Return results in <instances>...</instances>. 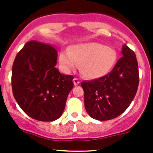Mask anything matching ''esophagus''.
I'll return each instance as SVG.
<instances>
[{
    "instance_id": "1",
    "label": "esophagus",
    "mask_w": 153,
    "mask_h": 153,
    "mask_svg": "<svg viewBox=\"0 0 153 153\" xmlns=\"http://www.w3.org/2000/svg\"><path fill=\"white\" fill-rule=\"evenodd\" d=\"M73 82H74V84H75V86H77V85H78L80 83H81V81H80V79H78V78H75L73 79Z\"/></svg>"
}]
</instances>
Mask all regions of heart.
Wrapping results in <instances>:
<instances>
[{"label":"heart","instance_id":"heart-1","mask_svg":"<svg viewBox=\"0 0 153 153\" xmlns=\"http://www.w3.org/2000/svg\"><path fill=\"white\" fill-rule=\"evenodd\" d=\"M116 60L114 50L97 42L78 45L71 51L65 50L59 55V62L65 70H75L82 64L81 73L89 79L100 78L108 73Z\"/></svg>","mask_w":153,"mask_h":153}]
</instances>
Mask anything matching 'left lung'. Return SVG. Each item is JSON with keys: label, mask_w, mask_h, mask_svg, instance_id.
<instances>
[{"label": "left lung", "mask_w": 153, "mask_h": 153, "mask_svg": "<svg viewBox=\"0 0 153 153\" xmlns=\"http://www.w3.org/2000/svg\"><path fill=\"white\" fill-rule=\"evenodd\" d=\"M121 53L123 57L110 73L81 83L85 108L94 120L105 121L121 115L136 94L139 75L136 54L126 45Z\"/></svg>", "instance_id": "left-lung-1"}]
</instances>
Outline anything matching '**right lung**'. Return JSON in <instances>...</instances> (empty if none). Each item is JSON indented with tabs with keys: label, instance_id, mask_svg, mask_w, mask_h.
<instances>
[{
	"label": "right lung",
	"instance_id": "obj_1",
	"mask_svg": "<svg viewBox=\"0 0 153 153\" xmlns=\"http://www.w3.org/2000/svg\"><path fill=\"white\" fill-rule=\"evenodd\" d=\"M58 52L51 45L31 40L17 54L12 66L14 99L22 110L34 120L52 122L61 117L73 76L56 68Z\"/></svg>",
	"mask_w": 153,
	"mask_h": 153
}]
</instances>
